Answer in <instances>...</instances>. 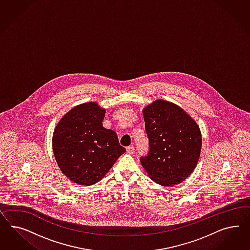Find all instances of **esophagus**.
Returning <instances> with one entry per match:
<instances>
[{
	"mask_svg": "<svg viewBox=\"0 0 250 250\" xmlns=\"http://www.w3.org/2000/svg\"><path fill=\"white\" fill-rule=\"evenodd\" d=\"M126 152H127L128 154H133V153L135 152V146H127V147H126Z\"/></svg>",
	"mask_w": 250,
	"mask_h": 250,
	"instance_id": "34e87169",
	"label": "esophagus"
}]
</instances>
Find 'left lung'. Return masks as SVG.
<instances>
[{"label": "left lung", "instance_id": "obj_1", "mask_svg": "<svg viewBox=\"0 0 250 250\" xmlns=\"http://www.w3.org/2000/svg\"><path fill=\"white\" fill-rule=\"evenodd\" d=\"M149 140L148 156L140 161L153 182L174 186L192 173L202 149L196 122L182 107L158 99L143 109Z\"/></svg>", "mask_w": 250, "mask_h": 250}]
</instances>
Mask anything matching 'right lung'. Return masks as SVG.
<instances>
[{
    "instance_id": "1",
    "label": "right lung",
    "mask_w": 250,
    "mask_h": 250,
    "mask_svg": "<svg viewBox=\"0 0 250 250\" xmlns=\"http://www.w3.org/2000/svg\"><path fill=\"white\" fill-rule=\"evenodd\" d=\"M106 110L96 102L76 105L54 129L52 148L62 173L74 183L100 182L125 149L116 133L103 125Z\"/></svg>"
}]
</instances>
